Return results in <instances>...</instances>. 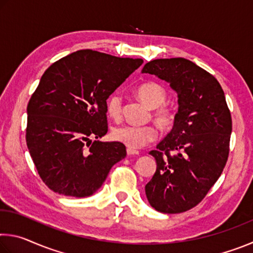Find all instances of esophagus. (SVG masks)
Returning a JSON list of instances; mask_svg holds the SVG:
<instances>
[{
    "label": "esophagus",
    "instance_id": "obj_1",
    "mask_svg": "<svg viewBox=\"0 0 253 253\" xmlns=\"http://www.w3.org/2000/svg\"><path fill=\"white\" fill-rule=\"evenodd\" d=\"M127 155H139V152L136 151V149L127 148Z\"/></svg>",
    "mask_w": 253,
    "mask_h": 253
}]
</instances>
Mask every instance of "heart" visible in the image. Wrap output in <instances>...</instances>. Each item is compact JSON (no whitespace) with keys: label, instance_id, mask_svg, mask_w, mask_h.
Masks as SVG:
<instances>
[{"label":"heart","instance_id":"1","mask_svg":"<svg viewBox=\"0 0 253 253\" xmlns=\"http://www.w3.org/2000/svg\"><path fill=\"white\" fill-rule=\"evenodd\" d=\"M137 97L152 108V116L163 128L172 126L175 114L170 107L164 105L166 100V90L156 83H146L140 84L137 89ZM107 114L110 118L118 121L122 117L123 101L118 93H113L107 99ZM111 137L116 142L124 144L131 149H138L154 142L157 137L156 128L152 125L135 126L122 125L115 127L111 131Z\"/></svg>","mask_w":253,"mask_h":253}]
</instances>
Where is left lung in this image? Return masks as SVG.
<instances>
[{
	"label": "left lung",
	"instance_id": "1",
	"mask_svg": "<svg viewBox=\"0 0 253 253\" xmlns=\"http://www.w3.org/2000/svg\"><path fill=\"white\" fill-rule=\"evenodd\" d=\"M142 72L165 80L178 98L172 130L149 152L157 168L145 192L156 211L185 212L204 199L228 161L232 119L223 89L184 58L153 60Z\"/></svg>",
	"mask_w": 253,
	"mask_h": 253
}]
</instances>
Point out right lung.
I'll use <instances>...</instances> for the list:
<instances>
[{
  "label": "right lung",
  "instance_id": "add662e5",
  "mask_svg": "<svg viewBox=\"0 0 253 253\" xmlns=\"http://www.w3.org/2000/svg\"><path fill=\"white\" fill-rule=\"evenodd\" d=\"M143 62L80 50L45 70L28 104L25 138L50 190L75 198L92 195L126 157L125 145L98 138L108 130L107 99Z\"/></svg>",
  "mask_w": 253,
  "mask_h": 253
}]
</instances>
